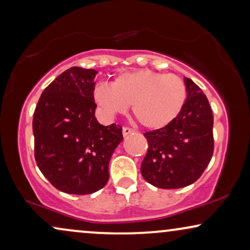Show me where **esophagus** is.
<instances>
[{
  "instance_id": "esophagus-1",
  "label": "esophagus",
  "mask_w": 250,
  "mask_h": 250,
  "mask_svg": "<svg viewBox=\"0 0 250 250\" xmlns=\"http://www.w3.org/2000/svg\"><path fill=\"white\" fill-rule=\"evenodd\" d=\"M134 131H135L134 129H131V128H128V127H123L122 128V134H123V136H125H125L132 134Z\"/></svg>"
}]
</instances>
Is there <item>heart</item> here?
<instances>
[{
  "label": "heart",
  "mask_w": 250,
  "mask_h": 250,
  "mask_svg": "<svg viewBox=\"0 0 250 250\" xmlns=\"http://www.w3.org/2000/svg\"><path fill=\"white\" fill-rule=\"evenodd\" d=\"M93 99L104 115L132 113L147 129H160L178 118L187 100V87L179 76L150 69L121 72L110 85L94 87Z\"/></svg>",
  "instance_id": "obj_1"
}]
</instances>
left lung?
<instances>
[{"mask_svg": "<svg viewBox=\"0 0 250 250\" xmlns=\"http://www.w3.org/2000/svg\"><path fill=\"white\" fill-rule=\"evenodd\" d=\"M187 100L172 123L144 134L148 143L141 173L157 188L187 187L203 174L213 154V115L209 100L185 78Z\"/></svg>", "mask_w": 250, "mask_h": 250, "instance_id": "8db88e82", "label": "left lung"}]
</instances>
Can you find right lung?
<instances>
[{
  "label": "right lung",
  "instance_id": "add662e5",
  "mask_svg": "<svg viewBox=\"0 0 250 250\" xmlns=\"http://www.w3.org/2000/svg\"><path fill=\"white\" fill-rule=\"evenodd\" d=\"M93 69L72 67L47 86L33 115L34 157L45 178L67 194H92L108 181V164L123 140L115 123L94 113Z\"/></svg>",
  "mask_w": 250,
  "mask_h": 250
}]
</instances>
